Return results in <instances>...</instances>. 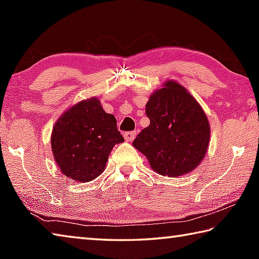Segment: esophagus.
I'll list each match as a JSON object with an SVG mask.
<instances>
[{
  "instance_id": "obj_1",
  "label": "esophagus",
  "mask_w": 259,
  "mask_h": 259,
  "mask_svg": "<svg viewBox=\"0 0 259 259\" xmlns=\"http://www.w3.org/2000/svg\"><path fill=\"white\" fill-rule=\"evenodd\" d=\"M136 135H137L136 131H128V133L124 134V139L126 140V142H133L136 137Z\"/></svg>"
}]
</instances>
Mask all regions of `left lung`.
<instances>
[{
	"mask_svg": "<svg viewBox=\"0 0 259 259\" xmlns=\"http://www.w3.org/2000/svg\"><path fill=\"white\" fill-rule=\"evenodd\" d=\"M150 125L134 140L151 168L162 176L191 172L204 159L210 139L207 115L178 82L166 81L146 104Z\"/></svg>",
	"mask_w": 259,
	"mask_h": 259,
	"instance_id": "8db88e82",
	"label": "left lung"
}]
</instances>
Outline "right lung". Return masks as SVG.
Instances as JSON below:
<instances>
[{
    "mask_svg": "<svg viewBox=\"0 0 259 259\" xmlns=\"http://www.w3.org/2000/svg\"><path fill=\"white\" fill-rule=\"evenodd\" d=\"M124 142L116 120L97 97L68 108L54 125L51 147L65 177L87 183L104 171L112 148Z\"/></svg>",
    "mask_w": 259,
    "mask_h": 259,
    "instance_id": "obj_1",
    "label": "right lung"
}]
</instances>
